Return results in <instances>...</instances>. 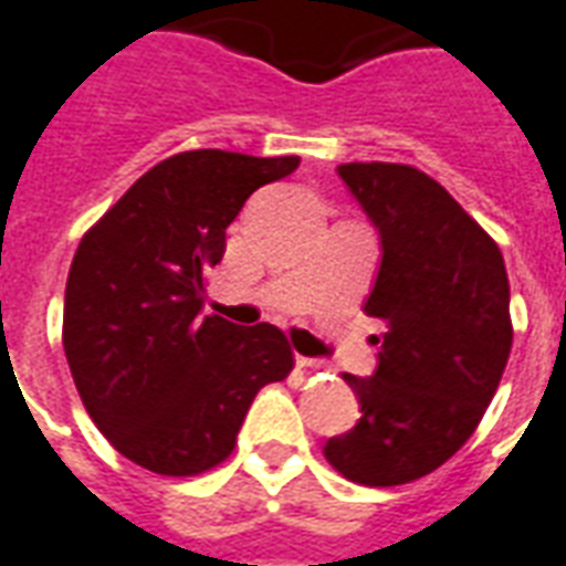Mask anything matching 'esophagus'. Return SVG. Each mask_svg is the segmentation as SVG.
I'll return each instance as SVG.
<instances>
[{"instance_id": "esophagus-1", "label": "esophagus", "mask_w": 566, "mask_h": 566, "mask_svg": "<svg viewBox=\"0 0 566 566\" xmlns=\"http://www.w3.org/2000/svg\"><path fill=\"white\" fill-rule=\"evenodd\" d=\"M295 363H298V366H302V368H319V366H323L319 359H307V356H298Z\"/></svg>"}]
</instances>
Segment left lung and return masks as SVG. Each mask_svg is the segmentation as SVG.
<instances>
[{"instance_id": "left-lung-1", "label": "left lung", "mask_w": 566, "mask_h": 566, "mask_svg": "<svg viewBox=\"0 0 566 566\" xmlns=\"http://www.w3.org/2000/svg\"><path fill=\"white\" fill-rule=\"evenodd\" d=\"M380 238L366 314L387 323L371 378L344 375L363 418L323 454L344 479L392 488L430 475L475 432L509 350L503 252L436 179L408 164H340Z\"/></svg>"}]
</instances>
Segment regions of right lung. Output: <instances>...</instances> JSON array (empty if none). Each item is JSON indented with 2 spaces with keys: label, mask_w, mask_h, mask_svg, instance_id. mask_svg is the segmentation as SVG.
Segmentation results:
<instances>
[{
  "label": "right lung",
  "mask_w": 566,
  "mask_h": 566,
  "mask_svg": "<svg viewBox=\"0 0 566 566\" xmlns=\"http://www.w3.org/2000/svg\"><path fill=\"white\" fill-rule=\"evenodd\" d=\"M295 155L179 151L124 191L75 250L63 350L97 430L136 467L198 475L222 463L264 384L292 371L271 323L203 316V280L226 255V228Z\"/></svg>",
  "instance_id": "1"
}]
</instances>
